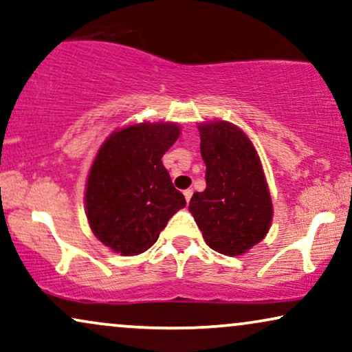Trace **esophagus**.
<instances>
[{
  "instance_id": "34e87169",
  "label": "esophagus",
  "mask_w": 352,
  "mask_h": 352,
  "mask_svg": "<svg viewBox=\"0 0 352 352\" xmlns=\"http://www.w3.org/2000/svg\"><path fill=\"white\" fill-rule=\"evenodd\" d=\"M184 196H185V199H186V203H190V199H191V196H193V190H185V191H184Z\"/></svg>"
}]
</instances>
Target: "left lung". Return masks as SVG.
<instances>
[{
	"instance_id": "obj_1",
	"label": "left lung",
	"mask_w": 352,
	"mask_h": 352,
	"mask_svg": "<svg viewBox=\"0 0 352 352\" xmlns=\"http://www.w3.org/2000/svg\"><path fill=\"white\" fill-rule=\"evenodd\" d=\"M206 190L193 195L190 212L204 241L225 256H241L269 233L274 208L254 144L227 120L198 125Z\"/></svg>"
}]
</instances>
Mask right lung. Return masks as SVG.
<instances>
[{
    "label": "right lung",
    "mask_w": 352,
    "mask_h": 352,
    "mask_svg": "<svg viewBox=\"0 0 352 352\" xmlns=\"http://www.w3.org/2000/svg\"><path fill=\"white\" fill-rule=\"evenodd\" d=\"M175 122H140L116 130L98 149L85 186V212L102 245L122 256L149 250L185 196L162 156L180 137Z\"/></svg>",
    "instance_id": "add662e5"
}]
</instances>
